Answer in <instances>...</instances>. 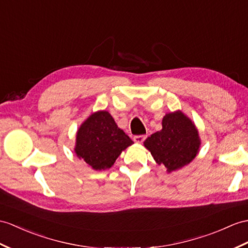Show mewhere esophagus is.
I'll return each mask as SVG.
<instances>
[{
	"label": "esophagus",
	"mask_w": 248,
	"mask_h": 248,
	"mask_svg": "<svg viewBox=\"0 0 248 248\" xmlns=\"http://www.w3.org/2000/svg\"><path fill=\"white\" fill-rule=\"evenodd\" d=\"M145 136H143V135H141V136H135L134 137V141L136 142V143H143V141L145 140Z\"/></svg>",
	"instance_id": "obj_1"
}]
</instances>
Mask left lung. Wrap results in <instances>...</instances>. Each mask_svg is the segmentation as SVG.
Segmentation results:
<instances>
[{
	"mask_svg": "<svg viewBox=\"0 0 248 248\" xmlns=\"http://www.w3.org/2000/svg\"><path fill=\"white\" fill-rule=\"evenodd\" d=\"M201 141L195 124L182 111L166 113L162 129L144 142L155 161L164 165L168 172L180 170L196 158Z\"/></svg>",
	"mask_w": 248,
	"mask_h": 248,
	"instance_id": "left-lung-1",
	"label": "left lung"
}]
</instances>
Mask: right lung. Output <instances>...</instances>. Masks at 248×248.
<instances>
[{"mask_svg":"<svg viewBox=\"0 0 248 248\" xmlns=\"http://www.w3.org/2000/svg\"><path fill=\"white\" fill-rule=\"evenodd\" d=\"M134 142L118 127L111 114L96 111L84 121L77 132L75 153L94 170L110 168L124 149Z\"/></svg>","mask_w":248,"mask_h":248,"instance_id":"right-lung-1","label":"right lung"}]
</instances>
